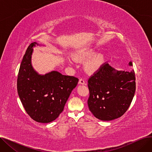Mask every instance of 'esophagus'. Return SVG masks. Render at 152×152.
Returning a JSON list of instances; mask_svg holds the SVG:
<instances>
[{
    "mask_svg": "<svg viewBox=\"0 0 152 152\" xmlns=\"http://www.w3.org/2000/svg\"><path fill=\"white\" fill-rule=\"evenodd\" d=\"M79 84H85V81L83 78H81L79 81Z\"/></svg>",
    "mask_w": 152,
    "mask_h": 152,
    "instance_id": "1",
    "label": "esophagus"
}]
</instances>
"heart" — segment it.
Here are the masks:
<instances>
[{"label":"heart","mask_w":152,"mask_h":152,"mask_svg":"<svg viewBox=\"0 0 152 152\" xmlns=\"http://www.w3.org/2000/svg\"><path fill=\"white\" fill-rule=\"evenodd\" d=\"M95 54V52L94 49H89L77 54L76 55V59L79 61L86 60L92 57ZM103 61H104V56L102 53H99L86 63L84 66L85 70L88 73L92 74L100 68Z\"/></svg>","instance_id":"obj_1"}]
</instances>
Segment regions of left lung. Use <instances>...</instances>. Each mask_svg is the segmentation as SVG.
<instances>
[{"label":"left lung","instance_id":"1","mask_svg":"<svg viewBox=\"0 0 152 152\" xmlns=\"http://www.w3.org/2000/svg\"><path fill=\"white\" fill-rule=\"evenodd\" d=\"M132 66V62H129ZM89 108L95 117L111 121L123 116L129 108L135 91L134 70L116 71L107 63L88 79Z\"/></svg>","mask_w":152,"mask_h":152}]
</instances>
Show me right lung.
Here are the masks:
<instances>
[{
  "instance_id": "right-lung-1",
  "label": "right lung",
  "mask_w": 152,
  "mask_h": 152,
  "mask_svg": "<svg viewBox=\"0 0 152 152\" xmlns=\"http://www.w3.org/2000/svg\"><path fill=\"white\" fill-rule=\"evenodd\" d=\"M31 43L24 55L17 79V91L26 113L33 120L42 123L54 121L62 112L79 79L53 71L39 75L32 67Z\"/></svg>"
}]
</instances>
